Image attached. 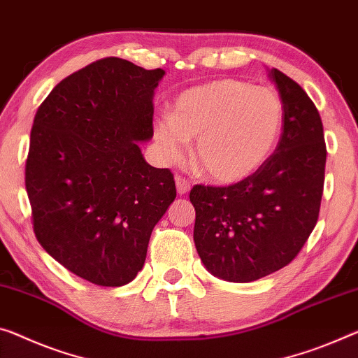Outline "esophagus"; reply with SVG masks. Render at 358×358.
I'll return each mask as SVG.
<instances>
[{"label":"esophagus","instance_id":"obj_1","mask_svg":"<svg viewBox=\"0 0 358 358\" xmlns=\"http://www.w3.org/2000/svg\"><path fill=\"white\" fill-rule=\"evenodd\" d=\"M176 187H178L179 195H185L189 194L190 190V182L184 178V176H176Z\"/></svg>","mask_w":358,"mask_h":358}]
</instances>
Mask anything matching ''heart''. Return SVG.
<instances>
[{
    "label": "heart",
    "mask_w": 358,
    "mask_h": 358,
    "mask_svg": "<svg viewBox=\"0 0 358 358\" xmlns=\"http://www.w3.org/2000/svg\"><path fill=\"white\" fill-rule=\"evenodd\" d=\"M285 108L271 87L241 80H216L176 99L171 117L155 123V141L168 162L184 157L196 139L195 162L216 182L232 184L255 174L272 155Z\"/></svg>",
    "instance_id": "1"
}]
</instances>
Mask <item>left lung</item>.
<instances>
[{"mask_svg": "<svg viewBox=\"0 0 358 358\" xmlns=\"http://www.w3.org/2000/svg\"><path fill=\"white\" fill-rule=\"evenodd\" d=\"M271 78L285 108L275 152L240 182L190 190L198 256L227 282H255L288 266L320 213L327 163L320 113L289 76L272 69Z\"/></svg>", "mask_w": 358, "mask_h": 358, "instance_id": "8db88e82", "label": "left lung"}]
</instances>
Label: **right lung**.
I'll return each mask as SVG.
<instances>
[{
    "instance_id": "right-lung-1",
    "label": "right lung",
    "mask_w": 358,
    "mask_h": 358,
    "mask_svg": "<svg viewBox=\"0 0 358 358\" xmlns=\"http://www.w3.org/2000/svg\"><path fill=\"white\" fill-rule=\"evenodd\" d=\"M164 70L106 57L71 73L36 110L25 189L36 240L71 273L123 287L145 262L176 198L174 176L148 164L153 91Z\"/></svg>"
}]
</instances>
